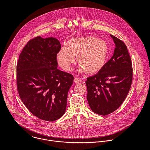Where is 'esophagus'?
I'll use <instances>...</instances> for the list:
<instances>
[{
  "instance_id": "1",
  "label": "esophagus",
  "mask_w": 150,
  "mask_h": 150,
  "mask_svg": "<svg viewBox=\"0 0 150 150\" xmlns=\"http://www.w3.org/2000/svg\"><path fill=\"white\" fill-rule=\"evenodd\" d=\"M81 82H82V80H80V79H78V78H76V77L74 78V83H81Z\"/></svg>"
}]
</instances>
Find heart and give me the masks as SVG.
Instances as JSON below:
<instances>
[{"mask_svg":"<svg viewBox=\"0 0 150 150\" xmlns=\"http://www.w3.org/2000/svg\"><path fill=\"white\" fill-rule=\"evenodd\" d=\"M109 47L107 43L95 36L76 38L70 39L67 46H63L57 55L58 64L64 70H70L71 64L81 65L79 71L89 74L100 71L107 62Z\"/></svg>","mask_w":150,"mask_h":150,"instance_id":"heart-1","label":"heart"}]
</instances>
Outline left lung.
Returning <instances> with one entry per match:
<instances>
[{
	"label": "left lung",
	"mask_w": 150,
	"mask_h": 150,
	"mask_svg": "<svg viewBox=\"0 0 150 150\" xmlns=\"http://www.w3.org/2000/svg\"><path fill=\"white\" fill-rule=\"evenodd\" d=\"M115 48L111 58L96 74L87 78V100L95 113L105 115L122 105L130 90L133 69L125 43L110 35Z\"/></svg>",
	"instance_id": "1"
}]
</instances>
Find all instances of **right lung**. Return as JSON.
<instances>
[{"mask_svg": "<svg viewBox=\"0 0 150 150\" xmlns=\"http://www.w3.org/2000/svg\"><path fill=\"white\" fill-rule=\"evenodd\" d=\"M55 38L36 37L24 47L17 65V89L24 105L38 118L54 121L65 112L74 77L57 69L61 50Z\"/></svg>", "mask_w": 150, "mask_h": 150, "instance_id": "right-lung-1", "label": "right lung"}]
</instances>
